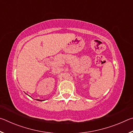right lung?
<instances>
[{
  "mask_svg": "<svg viewBox=\"0 0 133 133\" xmlns=\"http://www.w3.org/2000/svg\"><path fill=\"white\" fill-rule=\"evenodd\" d=\"M37 100H38V101H42V100H39V99H37Z\"/></svg>",
  "mask_w": 133,
  "mask_h": 133,
  "instance_id": "add662e5",
  "label": "right lung"
}]
</instances>
